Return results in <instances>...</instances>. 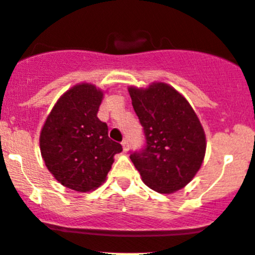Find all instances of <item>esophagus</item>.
I'll use <instances>...</instances> for the list:
<instances>
[{
    "label": "esophagus",
    "instance_id": "34e87169",
    "mask_svg": "<svg viewBox=\"0 0 255 255\" xmlns=\"http://www.w3.org/2000/svg\"><path fill=\"white\" fill-rule=\"evenodd\" d=\"M122 146H123V149H124V152H128V142L127 140L123 141Z\"/></svg>",
    "mask_w": 255,
    "mask_h": 255
}]
</instances>
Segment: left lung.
I'll return each instance as SVG.
<instances>
[{
    "mask_svg": "<svg viewBox=\"0 0 255 255\" xmlns=\"http://www.w3.org/2000/svg\"><path fill=\"white\" fill-rule=\"evenodd\" d=\"M128 91L146 136L145 149L130 154L141 179L161 194L183 189L205 157V131L198 115L183 94L164 82Z\"/></svg>",
    "mask_w": 255,
    "mask_h": 255,
    "instance_id": "1",
    "label": "left lung"
}]
</instances>
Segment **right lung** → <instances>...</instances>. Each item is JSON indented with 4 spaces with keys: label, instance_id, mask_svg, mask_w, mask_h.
Here are the masks:
<instances>
[{
    "label": "right lung",
    "instance_id": "1",
    "mask_svg": "<svg viewBox=\"0 0 255 255\" xmlns=\"http://www.w3.org/2000/svg\"><path fill=\"white\" fill-rule=\"evenodd\" d=\"M103 96L92 83L75 85L57 99L40 131L41 157L49 172L80 193L106 182L114 156L123 151L97 117Z\"/></svg>",
    "mask_w": 255,
    "mask_h": 255
}]
</instances>
